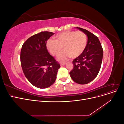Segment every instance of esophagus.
Masks as SVG:
<instances>
[{"label": "esophagus", "instance_id": "obj_1", "mask_svg": "<svg viewBox=\"0 0 124 124\" xmlns=\"http://www.w3.org/2000/svg\"><path fill=\"white\" fill-rule=\"evenodd\" d=\"M61 66H63V65H66V62H61L60 63Z\"/></svg>", "mask_w": 124, "mask_h": 124}]
</instances>
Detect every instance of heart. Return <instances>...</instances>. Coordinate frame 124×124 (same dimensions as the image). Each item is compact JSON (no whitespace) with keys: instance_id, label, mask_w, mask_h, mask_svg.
Segmentation results:
<instances>
[{"instance_id":"heart-1","label":"heart","mask_w":124,"mask_h":124,"mask_svg":"<svg viewBox=\"0 0 124 124\" xmlns=\"http://www.w3.org/2000/svg\"><path fill=\"white\" fill-rule=\"evenodd\" d=\"M87 38L82 31H67L58 33L55 36V40L49 39L46 42V48L52 55L59 56L60 61H65L71 57L80 56L85 51L87 46Z\"/></svg>"}]
</instances>
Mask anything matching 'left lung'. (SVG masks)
I'll list each match as a JSON object with an SVG mask.
<instances>
[{"label": "left lung", "instance_id": "obj_1", "mask_svg": "<svg viewBox=\"0 0 124 124\" xmlns=\"http://www.w3.org/2000/svg\"><path fill=\"white\" fill-rule=\"evenodd\" d=\"M87 36V46L80 56L74 59L70 77L77 83L86 84L94 80L98 75L102 63L103 49L99 39L87 30L77 27Z\"/></svg>", "mask_w": 124, "mask_h": 124}]
</instances>
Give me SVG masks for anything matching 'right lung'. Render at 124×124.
I'll list each match as a JSON object with an SVG mask.
<instances>
[{"instance_id": "1", "label": "right lung", "mask_w": 124, "mask_h": 124, "mask_svg": "<svg viewBox=\"0 0 124 124\" xmlns=\"http://www.w3.org/2000/svg\"><path fill=\"white\" fill-rule=\"evenodd\" d=\"M54 34L41 31L29 38L21 50V64L26 78L33 86L46 88L53 84L59 69V63L50 54L46 42Z\"/></svg>"}]
</instances>
